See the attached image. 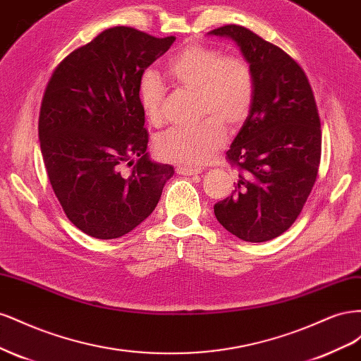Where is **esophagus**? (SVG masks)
I'll use <instances>...</instances> for the list:
<instances>
[{
    "instance_id": "esophagus-1",
    "label": "esophagus",
    "mask_w": 361,
    "mask_h": 361,
    "mask_svg": "<svg viewBox=\"0 0 361 361\" xmlns=\"http://www.w3.org/2000/svg\"><path fill=\"white\" fill-rule=\"evenodd\" d=\"M176 171L182 176H192V174H199L200 169H192V167H187V166H179L176 169Z\"/></svg>"
}]
</instances>
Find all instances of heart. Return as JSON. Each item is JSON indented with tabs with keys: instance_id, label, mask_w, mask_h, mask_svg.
I'll return each instance as SVG.
<instances>
[{
	"instance_id": "1",
	"label": "heart",
	"mask_w": 361,
	"mask_h": 361,
	"mask_svg": "<svg viewBox=\"0 0 361 361\" xmlns=\"http://www.w3.org/2000/svg\"><path fill=\"white\" fill-rule=\"evenodd\" d=\"M166 73L180 89L197 92L195 113L202 122L192 128H170L158 135L157 154L171 162L199 166L226 143V129L243 128L253 110L256 78L251 64L218 48L188 45L167 63ZM138 101L152 125L164 120L167 89L147 71L138 81Z\"/></svg>"
}]
</instances>
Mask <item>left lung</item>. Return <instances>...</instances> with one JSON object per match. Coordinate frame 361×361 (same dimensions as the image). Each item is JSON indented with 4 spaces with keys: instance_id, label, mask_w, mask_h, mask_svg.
<instances>
[{
    "instance_id": "obj_1",
    "label": "left lung",
    "mask_w": 361,
    "mask_h": 361,
    "mask_svg": "<svg viewBox=\"0 0 361 361\" xmlns=\"http://www.w3.org/2000/svg\"><path fill=\"white\" fill-rule=\"evenodd\" d=\"M211 35L233 39L256 78L253 110L226 154L239 180L214 212L243 241H271L297 220L318 176V106L302 68L274 43L235 24Z\"/></svg>"
}]
</instances>
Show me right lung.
<instances>
[{
  "mask_svg": "<svg viewBox=\"0 0 361 361\" xmlns=\"http://www.w3.org/2000/svg\"><path fill=\"white\" fill-rule=\"evenodd\" d=\"M174 40L113 27L52 71L39 113L42 157L64 214L89 236L114 239L133 231L173 176L171 166L146 154L137 89L145 69Z\"/></svg>",
  "mask_w": 361,
  "mask_h": 361,
  "instance_id": "1",
  "label": "right lung"
}]
</instances>
